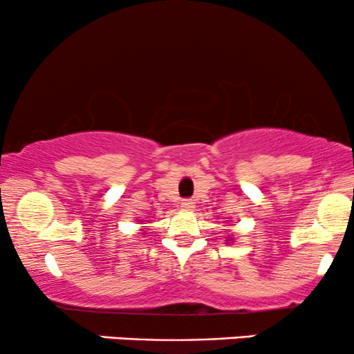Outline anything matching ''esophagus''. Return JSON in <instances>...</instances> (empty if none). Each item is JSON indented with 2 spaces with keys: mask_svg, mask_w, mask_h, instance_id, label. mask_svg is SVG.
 <instances>
[{
  "mask_svg": "<svg viewBox=\"0 0 354 354\" xmlns=\"http://www.w3.org/2000/svg\"><path fill=\"white\" fill-rule=\"evenodd\" d=\"M180 208L183 211H193L194 209V203L191 200H185V201L180 203Z\"/></svg>",
  "mask_w": 354,
  "mask_h": 354,
  "instance_id": "obj_1",
  "label": "esophagus"
}]
</instances>
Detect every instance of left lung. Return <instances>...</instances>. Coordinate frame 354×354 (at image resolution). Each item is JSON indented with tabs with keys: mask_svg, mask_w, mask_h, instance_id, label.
Here are the masks:
<instances>
[{
	"mask_svg": "<svg viewBox=\"0 0 354 354\" xmlns=\"http://www.w3.org/2000/svg\"><path fill=\"white\" fill-rule=\"evenodd\" d=\"M225 241H228V243H230V245H231V243H234V238H233V234H231V236H228V238H226V239H225Z\"/></svg>",
	"mask_w": 354,
	"mask_h": 354,
	"instance_id": "obj_1",
	"label": "left lung"
}]
</instances>
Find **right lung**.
I'll use <instances>...</instances> for the list:
<instances>
[{
	"label": "right lung",
	"mask_w": 354,
	"mask_h": 354,
	"mask_svg": "<svg viewBox=\"0 0 354 354\" xmlns=\"http://www.w3.org/2000/svg\"><path fill=\"white\" fill-rule=\"evenodd\" d=\"M141 225H146V223H145V219H141ZM140 231H146V226H141V230ZM143 234H146V233H143Z\"/></svg>",
	"instance_id": "right-lung-1"
}]
</instances>
